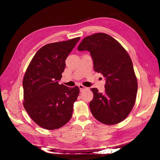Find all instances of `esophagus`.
<instances>
[{"label":"esophagus","instance_id":"obj_1","mask_svg":"<svg viewBox=\"0 0 160 160\" xmlns=\"http://www.w3.org/2000/svg\"><path fill=\"white\" fill-rule=\"evenodd\" d=\"M79 89H80V91H83L84 89H86V88L85 86H83V85H79Z\"/></svg>","mask_w":160,"mask_h":160}]
</instances>
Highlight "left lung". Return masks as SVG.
Instances as JSON below:
<instances>
[{
	"label": "left lung",
	"mask_w": 160,
	"mask_h": 160,
	"mask_svg": "<svg viewBox=\"0 0 160 160\" xmlns=\"http://www.w3.org/2000/svg\"><path fill=\"white\" fill-rule=\"evenodd\" d=\"M77 49L90 52L95 71L106 81L104 93L91 89L93 93L89 103L91 113L106 125L122 122L132 110L138 92V81L128 52L115 38L102 32L85 37Z\"/></svg>",
	"instance_id": "1"
}]
</instances>
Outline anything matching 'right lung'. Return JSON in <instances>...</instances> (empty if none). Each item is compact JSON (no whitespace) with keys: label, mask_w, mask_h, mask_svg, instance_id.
Masks as SVG:
<instances>
[{"label":"right lung","mask_w":160,"mask_h":160,"mask_svg":"<svg viewBox=\"0 0 160 160\" xmlns=\"http://www.w3.org/2000/svg\"><path fill=\"white\" fill-rule=\"evenodd\" d=\"M79 39L77 37L43 46L27 67L22 81L23 106L31 118L42 128L59 129L72 117L79 88L59 85V81L67 57Z\"/></svg>","instance_id":"right-lung-1"}]
</instances>
